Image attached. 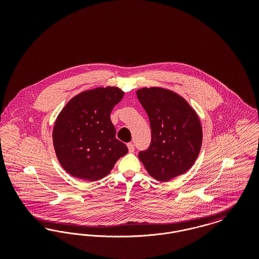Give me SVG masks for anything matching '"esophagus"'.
I'll return each mask as SVG.
<instances>
[{
  "label": "esophagus",
  "instance_id": "34e87169",
  "mask_svg": "<svg viewBox=\"0 0 259 259\" xmlns=\"http://www.w3.org/2000/svg\"><path fill=\"white\" fill-rule=\"evenodd\" d=\"M127 147H128V150H129V152H134L135 148H134V145H133L132 143H128V144H127Z\"/></svg>",
  "mask_w": 259,
  "mask_h": 259
}]
</instances>
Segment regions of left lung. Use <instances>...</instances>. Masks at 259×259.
Wrapping results in <instances>:
<instances>
[{
  "mask_svg": "<svg viewBox=\"0 0 259 259\" xmlns=\"http://www.w3.org/2000/svg\"><path fill=\"white\" fill-rule=\"evenodd\" d=\"M137 97L148 113L151 144L139 158L148 174L168 182L187 172L197 159L203 140L197 112L184 97L163 87H143Z\"/></svg>",
  "mask_w": 259,
  "mask_h": 259,
  "instance_id": "left-lung-1",
  "label": "left lung"
}]
</instances>
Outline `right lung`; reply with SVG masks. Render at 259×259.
<instances>
[{"instance_id": "add662e5", "label": "right lung", "mask_w": 259, "mask_h": 259, "mask_svg": "<svg viewBox=\"0 0 259 259\" xmlns=\"http://www.w3.org/2000/svg\"><path fill=\"white\" fill-rule=\"evenodd\" d=\"M118 87H97L71 99L56 117L53 147L63 169L76 179L96 182L128 152L115 138L111 112L123 98Z\"/></svg>"}]
</instances>
